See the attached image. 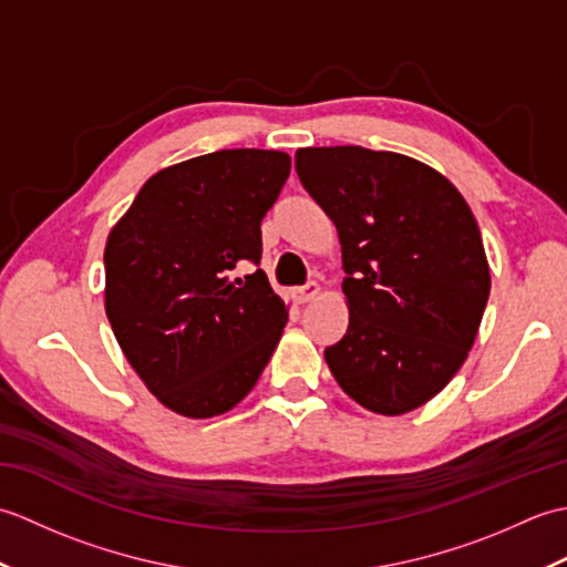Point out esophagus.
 Returning <instances> with one entry per match:
<instances>
[{
    "label": "esophagus",
    "mask_w": 567,
    "mask_h": 567,
    "mask_svg": "<svg viewBox=\"0 0 567 567\" xmlns=\"http://www.w3.org/2000/svg\"><path fill=\"white\" fill-rule=\"evenodd\" d=\"M317 295H319V285H317V282H307L305 287H297V292H295L299 305L311 302V299H315Z\"/></svg>",
    "instance_id": "34e87169"
}]
</instances>
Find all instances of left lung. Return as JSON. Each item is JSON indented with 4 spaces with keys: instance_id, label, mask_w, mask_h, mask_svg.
Returning a JSON list of instances; mask_svg holds the SVG:
<instances>
[{
    "instance_id": "1",
    "label": "left lung",
    "mask_w": 567,
    "mask_h": 567,
    "mask_svg": "<svg viewBox=\"0 0 567 567\" xmlns=\"http://www.w3.org/2000/svg\"><path fill=\"white\" fill-rule=\"evenodd\" d=\"M295 167L341 240L351 319L323 351L329 370L370 412H412L461 370L483 321L475 216L441 173L400 153L299 148Z\"/></svg>"
}]
</instances>
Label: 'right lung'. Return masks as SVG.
<instances>
[{"label": "right lung", "mask_w": 567, "mask_h": 567, "mask_svg": "<svg viewBox=\"0 0 567 567\" xmlns=\"http://www.w3.org/2000/svg\"><path fill=\"white\" fill-rule=\"evenodd\" d=\"M290 155L234 148L155 173L104 248V307L126 360L173 412L209 419L258 382L287 309L258 265ZM250 261L257 270L234 278Z\"/></svg>", "instance_id": "right-lung-1"}]
</instances>
